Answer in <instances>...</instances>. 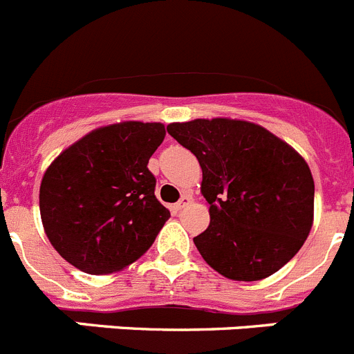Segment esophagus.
Segmentation results:
<instances>
[{"mask_svg": "<svg viewBox=\"0 0 354 354\" xmlns=\"http://www.w3.org/2000/svg\"><path fill=\"white\" fill-rule=\"evenodd\" d=\"M189 203H191V196H189V194H183V196H180L179 202H177V203H175V205H174V209H175V210H183L184 207L189 205Z\"/></svg>", "mask_w": 354, "mask_h": 354, "instance_id": "obj_1", "label": "esophagus"}]
</instances>
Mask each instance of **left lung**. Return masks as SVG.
Masks as SVG:
<instances>
[{
  "label": "left lung",
  "mask_w": 354,
  "mask_h": 354,
  "mask_svg": "<svg viewBox=\"0 0 354 354\" xmlns=\"http://www.w3.org/2000/svg\"><path fill=\"white\" fill-rule=\"evenodd\" d=\"M167 129L203 171L210 225L193 239L202 258L233 281L284 267L313 226L314 180L302 156L248 121L194 119Z\"/></svg>",
  "instance_id": "left-lung-1"
}]
</instances>
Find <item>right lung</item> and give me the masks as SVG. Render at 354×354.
<instances>
[{
	"label": "right lung",
	"mask_w": 354,
	"mask_h": 354,
	"mask_svg": "<svg viewBox=\"0 0 354 354\" xmlns=\"http://www.w3.org/2000/svg\"><path fill=\"white\" fill-rule=\"evenodd\" d=\"M165 135L161 122L103 126L52 161L40 186L41 223L68 263L112 274L151 248L170 217L147 168Z\"/></svg>",
	"instance_id": "1"
}]
</instances>
